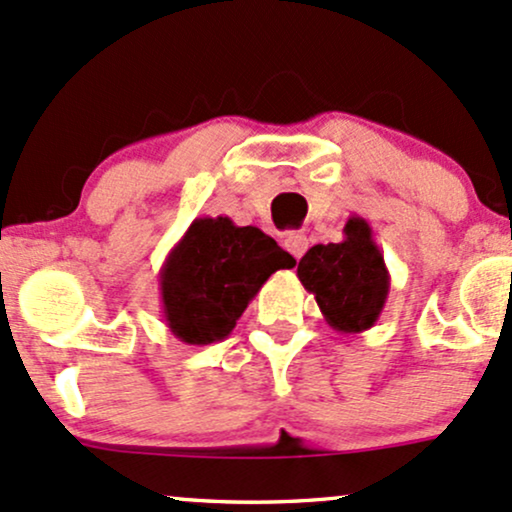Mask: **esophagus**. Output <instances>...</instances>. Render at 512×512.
<instances>
[{
	"instance_id": "esophagus-1",
	"label": "esophagus",
	"mask_w": 512,
	"mask_h": 512,
	"mask_svg": "<svg viewBox=\"0 0 512 512\" xmlns=\"http://www.w3.org/2000/svg\"><path fill=\"white\" fill-rule=\"evenodd\" d=\"M283 246L287 251H290L292 256L297 258V261H300V258L304 256V251H307V246H309V239L304 237L302 232H290V234H285V239H283Z\"/></svg>"
}]
</instances>
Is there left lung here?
I'll return each mask as SVG.
<instances>
[{
	"mask_svg": "<svg viewBox=\"0 0 512 512\" xmlns=\"http://www.w3.org/2000/svg\"><path fill=\"white\" fill-rule=\"evenodd\" d=\"M297 278L312 292L331 329H372L389 297V271L363 217H348L338 244H317L297 263Z\"/></svg>",
	"mask_w": 512,
	"mask_h": 512,
	"instance_id": "left-lung-1",
	"label": "left lung"
}]
</instances>
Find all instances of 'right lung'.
I'll return each mask as SVG.
<instances>
[{"label": "right lung", "mask_w": 512, "mask_h": 512, "mask_svg": "<svg viewBox=\"0 0 512 512\" xmlns=\"http://www.w3.org/2000/svg\"><path fill=\"white\" fill-rule=\"evenodd\" d=\"M295 258L258 227L229 217H198L159 271L162 317L188 346H210L237 326L263 283Z\"/></svg>", "instance_id": "1"}]
</instances>
